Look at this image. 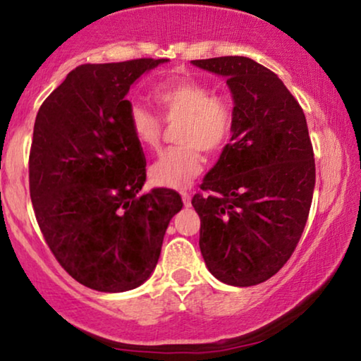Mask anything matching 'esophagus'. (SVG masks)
I'll use <instances>...</instances> for the list:
<instances>
[{
	"label": "esophagus",
	"instance_id": "1",
	"mask_svg": "<svg viewBox=\"0 0 361 361\" xmlns=\"http://www.w3.org/2000/svg\"><path fill=\"white\" fill-rule=\"evenodd\" d=\"M180 195H182V200H184V205H185V207H189V205H190V199H192V195L189 194V192H180Z\"/></svg>",
	"mask_w": 361,
	"mask_h": 361
}]
</instances>
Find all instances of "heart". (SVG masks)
<instances>
[{
	"mask_svg": "<svg viewBox=\"0 0 361 361\" xmlns=\"http://www.w3.org/2000/svg\"><path fill=\"white\" fill-rule=\"evenodd\" d=\"M154 100L166 123L177 128L182 146L162 152L151 167L154 184L171 189L190 185L204 169V154L219 152L230 142L235 126V106L230 97L214 93L210 85L194 78H176L156 88ZM128 123L137 142L156 149L162 137V120L142 105H133Z\"/></svg>",
	"mask_w": 361,
	"mask_h": 361,
	"instance_id": "b5f03b06",
	"label": "heart"
}]
</instances>
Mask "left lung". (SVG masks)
Instances as JSON below:
<instances>
[{"label": "left lung", "mask_w": 361, "mask_h": 361, "mask_svg": "<svg viewBox=\"0 0 361 361\" xmlns=\"http://www.w3.org/2000/svg\"><path fill=\"white\" fill-rule=\"evenodd\" d=\"M226 77L235 102L231 142L192 205L200 251L216 279L248 288L268 281L298 246L312 204L315 161L307 121L283 80L253 59L192 61Z\"/></svg>", "instance_id": "8db88e82"}]
</instances>
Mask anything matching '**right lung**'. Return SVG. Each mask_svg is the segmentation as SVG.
<instances>
[{
	"label": "right lung",
	"mask_w": 361,
	"mask_h": 361,
	"mask_svg": "<svg viewBox=\"0 0 361 361\" xmlns=\"http://www.w3.org/2000/svg\"><path fill=\"white\" fill-rule=\"evenodd\" d=\"M167 59L83 63L39 108L29 152V192L39 228L59 264L100 293L149 278L167 225L182 209L172 189L137 195L146 157L126 100L142 73Z\"/></svg>",
	"instance_id": "right-lung-1"
}]
</instances>
